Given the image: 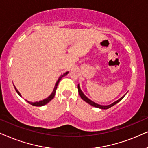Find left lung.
<instances>
[{"label": "left lung", "mask_w": 148, "mask_h": 148, "mask_svg": "<svg viewBox=\"0 0 148 148\" xmlns=\"http://www.w3.org/2000/svg\"><path fill=\"white\" fill-rule=\"evenodd\" d=\"M78 92H79V95H80V97H81L82 99L84 100V101H85L86 102V103H88V104H90V105L94 106V107L101 108V109H108V108H111L112 106H113L115 105V104H116L117 103H119V102L120 101H121V100L123 99V97L125 96V95H124L123 97H122L121 98V99H119V100H117L116 101L114 102L113 103L110 104V105H109V106H101V105H99V104L95 103V102H93V101H92L91 100H90L89 99H88V98L86 97V96L84 95L83 94V92H82V90H80V85H79V84H78Z\"/></svg>", "instance_id": "obj_1"}]
</instances>
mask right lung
Masks as SVG:
<instances>
[{
  "label": "right lung",
  "mask_w": 148,
  "mask_h": 148,
  "mask_svg": "<svg viewBox=\"0 0 148 148\" xmlns=\"http://www.w3.org/2000/svg\"><path fill=\"white\" fill-rule=\"evenodd\" d=\"M68 72L64 73V74H63V75H62V76H60V78H59L58 80V81H57V82H56V86H55V88H54V89H53V91L52 92V93H51V95L49 96V97L48 98H47V99H43V100H42V101L34 102V103H33V102H29V101H27L28 102V103H29V104H31V105H32V106H42L45 105V104H47V103H49V102L50 101L51 99H53V97H54V96H55V94H56V89H57V88H58V84H59V82L60 81V80L62 79V77H64V76L67 75V74H68ZM14 87H15V90H16V92L19 95L21 96L20 93H19V92L18 91V90H17V88H15V86H14Z\"/></svg>",
  "instance_id": "obj_1"
}]
</instances>
